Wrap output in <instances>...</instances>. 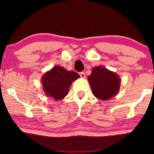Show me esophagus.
<instances>
[{
    "instance_id": "34e87169",
    "label": "esophagus",
    "mask_w": 154,
    "mask_h": 154,
    "mask_svg": "<svg viewBox=\"0 0 154 154\" xmlns=\"http://www.w3.org/2000/svg\"><path fill=\"white\" fill-rule=\"evenodd\" d=\"M79 75L80 76H81V78H85V73L83 72V71H81V72L79 73Z\"/></svg>"
}]
</instances>
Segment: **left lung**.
<instances>
[{"label": "left lung", "instance_id": "obj_1", "mask_svg": "<svg viewBox=\"0 0 154 154\" xmlns=\"http://www.w3.org/2000/svg\"><path fill=\"white\" fill-rule=\"evenodd\" d=\"M93 94L102 100H106L118 93L119 90V78L115 73L102 66H96L88 76Z\"/></svg>", "mask_w": 154, "mask_h": 154}]
</instances>
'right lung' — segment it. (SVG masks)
I'll list each match as a JSON object with an SVG mask.
<instances>
[{
    "label": "right lung",
    "instance_id": "obj_1",
    "mask_svg": "<svg viewBox=\"0 0 154 154\" xmlns=\"http://www.w3.org/2000/svg\"><path fill=\"white\" fill-rule=\"evenodd\" d=\"M79 78L77 73L66 71L60 66H54L42 78L43 90L45 94L55 100H62L68 94L72 82Z\"/></svg>",
    "mask_w": 154,
    "mask_h": 154
}]
</instances>
